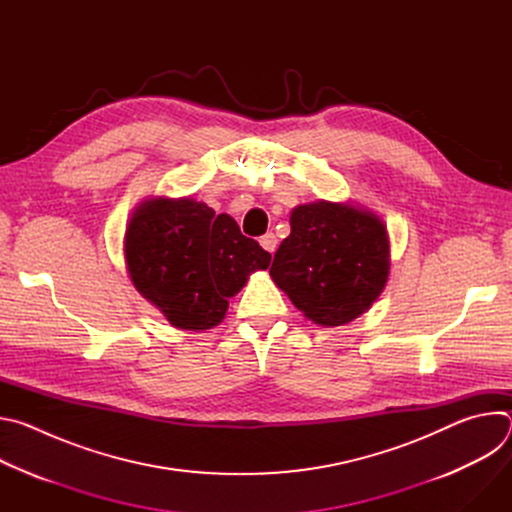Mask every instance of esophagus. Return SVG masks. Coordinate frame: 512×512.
Wrapping results in <instances>:
<instances>
[{"mask_svg":"<svg viewBox=\"0 0 512 512\" xmlns=\"http://www.w3.org/2000/svg\"><path fill=\"white\" fill-rule=\"evenodd\" d=\"M259 245L267 251V253H275V249H277V237L273 235V233H267V235H263L261 239H259Z\"/></svg>","mask_w":512,"mask_h":512,"instance_id":"esophagus-1","label":"esophagus"}]
</instances>
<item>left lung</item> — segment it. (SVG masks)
I'll return each instance as SVG.
<instances>
[{"mask_svg":"<svg viewBox=\"0 0 512 512\" xmlns=\"http://www.w3.org/2000/svg\"><path fill=\"white\" fill-rule=\"evenodd\" d=\"M271 279L308 320L344 326L367 312L391 271V245L383 218L354 202L316 200L289 214Z\"/></svg>","mask_w":512,"mask_h":512,"instance_id":"1","label":"left lung"}]
</instances>
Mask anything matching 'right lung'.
Here are the masks:
<instances>
[{
  "label": "right lung",
  "instance_id": "right-lung-1",
  "mask_svg": "<svg viewBox=\"0 0 512 512\" xmlns=\"http://www.w3.org/2000/svg\"><path fill=\"white\" fill-rule=\"evenodd\" d=\"M123 253L133 287L174 328L190 332L221 324L229 298L271 263L233 216L214 214L190 196L141 200L127 223Z\"/></svg>",
  "mask_w": 512,
  "mask_h": 512
}]
</instances>
